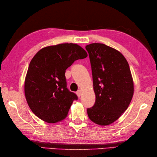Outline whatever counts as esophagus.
<instances>
[{
    "label": "esophagus",
    "mask_w": 157,
    "mask_h": 157,
    "mask_svg": "<svg viewBox=\"0 0 157 157\" xmlns=\"http://www.w3.org/2000/svg\"><path fill=\"white\" fill-rule=\"evenodd\" d=\"M77 95H78V97H80V96H82V91L80 90H79L76 92Z\"/></svg>",
    "instance_id": "esophagus-1"
}]
</instances>
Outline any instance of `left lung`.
<instances>
[{
  "label": "left lung",
  "mask_w": 157,
  "mask_h": 157,
  "mask_svg": "<svg viewBox=\"0 0 157 157\" xmlns=\"http://www.w3.org/2000/svg\"><path fill=\"white\" fill-rule=\"evenodd\" d=\"M90 61L94 105L87 109L92 121L108 125L128 109L134 95V82L128 61L121 52L101 43L86 46Z\"/></svg>",
  "instance_id": "left-lung-1"
}]
</instances>
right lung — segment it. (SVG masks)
I'll return each instance as SVG.
<instances>
[{"mask_svg": "<svg viewBox=\"0 0 157 157\" xmlns=\"http://www.w3.org/2000/svg\"><path fill=\"white\" fill-rule=\"evenodd\" d=\"M87 56L84 49L73 43L46 46L35 55L29 65L24 91L29 108L38 118L55 123L66 117L78 96L67 88L65 70Z\"/></svg>", "mask_w": 157, "mask_h": 157, "instance_id": "add662e5", "label": "right lung"}]
</instances>
